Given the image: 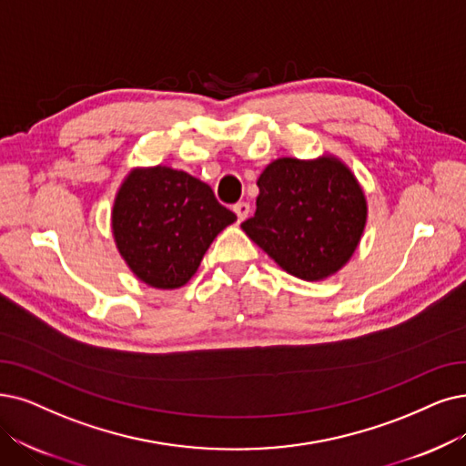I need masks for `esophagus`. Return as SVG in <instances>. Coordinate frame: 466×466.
Segmentation results:
<instances>
[{
	"label": "esophagus",
	"mask_w": 466,
	"mask_h": 466,
	"mask_svg": "<svg viewBox=\"0 0 466 466\" xmlns=\"http://www.w3.org/2000/svg\"><path fill=\"white\" fill-rule=\"evenodd\" d=\"M233 212L237 214L238 221H245V219L248 218L250 207H248V204H247V202H238V204H235V207H233Z\"/></svg>",
	"instance_id": "1"
}]
</instances>
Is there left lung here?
<instances>
[{
    "label": "left lung",
    "instance_id": "obj_1",
    "mask_svg": "<svg viewBox=\"0 0 466 466\" xmlns=\"http://www.w3.org/2000/svg\"><path fill=\"white\" fill-rule=\"evenodd\" d=\"M256 185V212L240 228L279 268L313 283L350 262L369 207L360 179L340 157H281Z\"/></svg>",
    "mask_w": 466,
    "mask_h": 466
}]
</instances>
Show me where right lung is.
Here are the masks:
<instances>
[{"label": "right lung", "instance_id": "add662e5", "mask_svg": "<svg viewBox=\"0 0 466 466\" xmlns=\"http://www.w3.org/2000/svg\"><path fill=\"white\" fill-rule=\"evenodd\" d=\"M235 221L210 185L164 164L129 170L110 208V229L126 266L158 290L187 285L214 238Z\"/></svg>", "mask_w": 466, "mask_h": 466}]
</instances>
